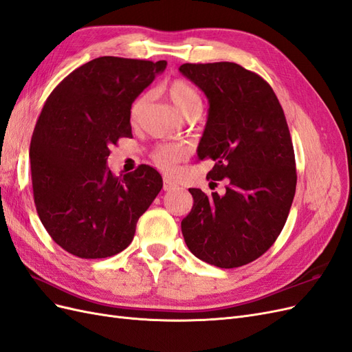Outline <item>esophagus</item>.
Listing matches in <instances>:
<instances>
[{
  "label": "esophagus",
  "mask_w": 352,
  "mask_h": 352,
  "mask_svg": "<svg viewBox=\"0 0 352 352\" xmlns=\"http://www.w3.org/2000/svg\"><path fill=\"white\" fill-rule=\"evenodd\" d=\"M179 185L175 182V180H172V179H168V177H164V180H163V189L164 190H173V189H176Z\"/></svg>",
  "instance_id": "34e87169"
}]
</instances>
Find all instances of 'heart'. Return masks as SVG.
<instances>
[{
  "mask_svg": "<svg viewBox=\"0 0 352 352\" xmlns=\"http://www.w3.org/2000/svg\"><path fill=\"white\" fill-rule=\"evenodd\" d=\"M166 94L168 95L170 101L173 102L175 107L180 114L185 117L190 116H199L202 111V97L201 94L182 79H175L168 82L164 88ZM146 102V95H141L135 100L131 109L132 120H136L140 117L141 111L144 110V105ZM188 157V148L182 144H166L158 146L153 154L154 163L164 170V172H172L177 163L182 162Z\"/></svg>",
  "mask_w": 352,
  "mask_h": 352,
  "instance_id": "1",
  "label": "heart"
}]
</instances>
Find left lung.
Wrapping results in <instances>:
<instances>
[{
  "instance_id": "1",
  "label": "left lung",
  "mask_w": 352,
  "mask_h": 352,
  "mask_svg": "<svg viewBox=\"0 0 352 352\" xmlns=\"http://www.w3.org/2000/svg\"><path fill=\"white\" fill-rule=\"evenodd\" d=\"M180 73L206 94L208 119L198 158L214 162L207 179L228 177L225 195L190 188L194 207L182 233L195 257L220 269L248 264L285 226L296 186L295 154L270 85L236 63H186Z\"/></svg>"
}]
</instances>
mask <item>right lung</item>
Wrapping results in <instances>:
<instances>
[{
  "label": "right lung",
  "mask_w": 352,
  "mask_h": 352,
  "mask_svg": "<svg viewBox=\"0 0 352 352\" xmlns=\"http://www.w3.org/2000/svg\"><path fill=\"white\" fill-rule=\"evenodd\" d=\"M167 61L98 57L73 70L50 94L30 141L32 188L42 225L80 258L119 254L163 188L141 164L114 176L110 148L132 136L131 109Z\"/></svg>",
  "instance_id": "right-lung-1"
}]
</instances>
